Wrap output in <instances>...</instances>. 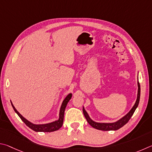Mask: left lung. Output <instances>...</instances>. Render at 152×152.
Wrapping results in <instances>:
<instances>
[{"mask_svg": "<svg viewBox=\"0 0 152 152\" xmlns=\"http://www.w3.org/2000/svg\"><path fill=\"white\" fill-rule=\"evenodd\" d=\"M137 86H138V92H137V97L136 102H135V105L132 109L130 110L129 112L126 115H125L124 118H122L121 119H119V121L115 122V123H111V124H102V123H96V122L94 121L91 120V119L88 115V114L86 112V111L83 108V112L85 117L87 119V121L88 123L91 125V126L94 127V128L99 129V130H102V131H111V130H118L119 128L123 127L124 125H126L127 122L129 121L130 118H132V116L134 114V111L136 110L137 107L138 106L140 102V85L139 81L137 82Z\"/></svg>", "mask_w": 152, "mask_h": 152, "instance_id": "1", "label": "left lung"}]
</instances>
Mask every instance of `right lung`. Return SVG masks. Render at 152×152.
I'll list each match as a JSON object with an SVG mask.
<instances>
[{"mask_svg": "<svg viewBox=\"0 0 152 152\" xmlns=\"http://www.w3.org/2000/svg\"><path fill=\"white\" fill-rule=\"evenodd\" d=\"M72 97V94H69L66 98L64 99L63 102L62 103V105L61 107L60 110V113H59V119L58 120L55 121L54 122H52V123L47 124H42V125H35L31 123L30 121L26 120L25 118H24L23 117L20 115V114L18 113V111L16 110L14 105H12L11 103L13 109L16 113L18 114V115L20 117V118L22 119V121L25 123L26 126L28 127H30L31 129L34 130V132H55L57 131L58 129H60L63 126V119H64V113H65V110L66 108V106L67 105L68 102L69 100L71 99Z\"/></svg>", "mask_w": 152, "mask_h": 152, "instance_id": "obj_1", "label": "right lung"}]
</instances>
